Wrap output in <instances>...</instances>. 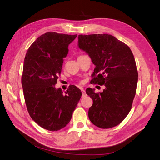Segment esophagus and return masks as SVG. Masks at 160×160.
<instances>
[{
	"instance_id": "34e87169",
	"label": "esophagus",
	"mask_w": 160,
	"mask_h": 160,
	"mask_svg": "<svg viewBox=\"0 0 160 160\" xmlns=\"http://www.w3.org/2000/svg\"><path fill=\"white\" fill-rule=\"evenodd\" d=\"M81 90V93H82V97H85L87 95L85 91L83 88H82Z\"/></svg>"
}]
</instances>
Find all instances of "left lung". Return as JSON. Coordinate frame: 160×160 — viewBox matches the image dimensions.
Masks as SVG:
<instances>
[{
    "mask_svg": "<svg viewBox=\"0 0 160 160\" xmlns=\"http://www.w3.org/2000/svg\"><path fill=\"white\" fill-rule=\"evenodd\" d=\"M78 39L79 49L95 65L91 83L105 86L98 93L87 89L93 99L89 118L98 128L115 127L129 113L136 92L138 72L133 53L127 45L108 34L79 35Z\"/></svg>",
    "mask_w": 160,
    "mask_h": 160,
    "instance_id": "8db88e82",
    "label": "left lung"
}]
</instances>
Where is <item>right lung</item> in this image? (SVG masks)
<instances>
[{"label":"right lung","mask_w":160,"mask_h":160,"mask_svg":"<svg viewBox=\"0 0 160 160\" xmlns=\"http://www.w3.org/2000/svg\"><path fill=\"white\" fill-rule=\"evenodd\" d=\"M76 37L53 32L43 34L28 48L24 61L21 83L28 112L39 126L52 132L69 123L82 95L75 85L65 95L55 87L69 45Z\"/></svg>","instance_id":"right-lung-1"}]
</instances>
